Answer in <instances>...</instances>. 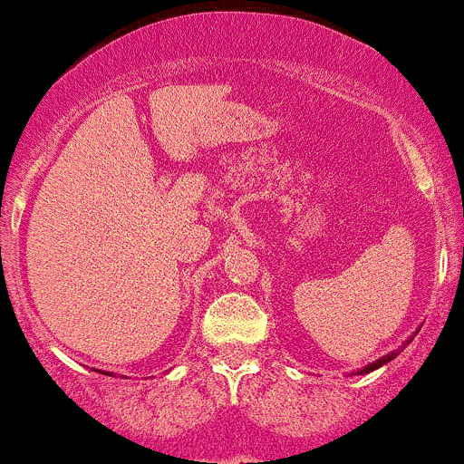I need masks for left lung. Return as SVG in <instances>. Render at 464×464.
I'll list each match as a JSON object with an SVG mask.
<instances>
[{"instance_id": "obj_1", "label": "left lung", "mask_w": 464, "mask_h": 464, "mask_svg": "<svg viewBox=\"0 0 464 464\" xmlns=\"http://www.w3.org/2000/svg\"><path fill=\"white\" fill-rule=\"evenodd\" d=\"M411 341H412V338H408V341L403 343V345H408V343H411ZM403 345H401V347H403ZM397 354H399V350H397V352H390V354L382 356V359H379V361H374V363L365 365V368H363V370H359V372H356V374H368V372H372V370L382 368V365H386V363H390V361H392V359H397Z\"/></svg>"}]
</instances>
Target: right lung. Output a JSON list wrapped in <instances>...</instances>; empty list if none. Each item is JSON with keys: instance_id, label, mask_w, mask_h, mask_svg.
<instances>
[{"instance_id": "add662e5", "label": "right lung", "mask_w": 464, "mask_h": 464, "mask_svg": "<svg viewBox=\"0 0 464 464\" xmlns=\"http://www.w3.org/2000/svg\"><path fill=\"white\" fill-rule=\"evenodd\" d=\"M103 374H108V377H112V374H110V372H103Z\"/></svg>"}]
</instances>
